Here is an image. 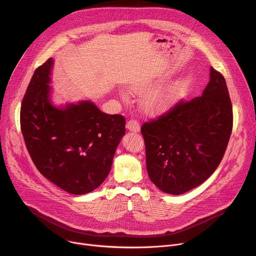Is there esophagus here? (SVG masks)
Wrapping results in <instances>:
<instances>
[{"mask_svg": "<svg viewBox=\"0 0 256 256\" xmlns=\"http://www.w3.org/2000/svg\"><path fill=\"white\" fill-rule=\"evenodd\" d=\"M126 128L130 132H138V130H140V124H138V122H136L134 120H130L126 124Z\"/></svg>", "mask_w": 256, "mask_h": 256, "instance_id": "obj_1", "label": "esophagus"}]
</instances>
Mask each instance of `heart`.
<instances>
[{"label": "heart", "mask_w": 256, "mask_h": 256, "mask_svg": "<svg viewBox=\"0 0 256 256\" xmlns=\"http://www.w3.org/2000/svg\"><path fill=\"white\" fill-rule=\"evenodd\" d=\"M193 84L192 76H184L161 90L145 96L142 99V104L148 111H166L187 96Z\"/></svg>", "instance_id": "1"}]
</instances>
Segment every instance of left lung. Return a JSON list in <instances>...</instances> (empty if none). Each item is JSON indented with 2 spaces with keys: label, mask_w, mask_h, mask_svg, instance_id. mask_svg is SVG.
Returning a JSON list of instances; mask_svg holds the SVG:
<instances>
[{
  "label": "left lung",
  "mask_w": 256,
  "mask_h": 256,
  "mask_svg": "<svg viewBox=\"0 0 256 256\" xmlns=\"http://www.w3.org/2000/svg\"><path fill=\"white\" fill-rule=\"evenodd\" d=\"M232 128L233 108L224 78L210 67L202 96L180 100L142 126L150 180L172 195L196 188L220 166Z\"/></svg>",
  "instance_id": "8db88e82"
}]
</instances>
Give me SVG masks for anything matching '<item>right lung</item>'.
Wrapping results in <instances>:
<instances>
[{"instance_id":"add662e5","label":"right lung","mask_w":256,"mask_h":256,"mask_svg":"<svg viewBox=\"0 0 256 256\" xmlns=\"http://www.w3.org/2000/svg\"><path fill=\"white\" fill-rule=\"evenodd\" d=\"M53 59L38 66L20 109V126L38 172L62 190L82 195L107 178L126 120L107 114L90 101L57 108L50 101Z\"/></svg>"}]
</instances>
